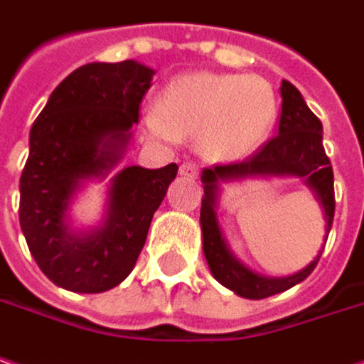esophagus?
Segmentation results:
<instances>
[{"instance_id": "esophagus-1", "label": "esophagus", "mask_w": 364, "mask_h": 364, "mask_svg": "<svg viewBox=\"0 0 364 364\" xmlns=\"http://www.w3.org/2000/svg\"><path fill=\"white\" fill-rule=\"evenodd\" d=\"M179 173H181L183 177L198 179V175H200V164H196V162H191V161L183 162L181 168H179Z\"/></svg>"}]
</instances>
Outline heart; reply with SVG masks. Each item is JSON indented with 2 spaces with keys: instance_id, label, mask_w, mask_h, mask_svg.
<instances>
[{
  "instance_id": "b5f03b06",
  "label": "heart",
  "mask_w": 364,
  "mask_h": 364,
  "mask_svg": "<svg viewBox=\"0 0 364 364\" xmlns=\"http://www.w3.org/2000/svg\"><path fill=\"white\" fill-rule=\"evenodd\" d=\"M276 113V97L262 77L196 72L175 77L162 90L144 125L164 141L198 139L210 161H237L264 144Z\"/></svg>"
}]
</instances>
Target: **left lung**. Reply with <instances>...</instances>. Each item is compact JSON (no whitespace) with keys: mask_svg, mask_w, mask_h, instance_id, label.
Segmentation results:
<instances>
[{"mask_svg":"<svg viewBox=\"0 0 364 364\" xmlns=\"http://www.w3.org/2000/svg\"><path fill=\"white\" fill-rule=\"evenodd\" d=\"M280 95H282V113L278 123V134L266 141L255 154L247 156L245 161L216 164L212 168H203L202 173L203 198L200 223H202L205 262L212 269L214 278L223 287L245 299H266L303 282L317 266L321 251L309 266L292 276L267 278L251 272L230 253L218 225L216 205H218L220 181H237L247 177H272V175L301 177L315 191L317 200L323 205L328 235L336 210L333 171H331L330 159L323 150L321 121L307 107L301 92L287 80H282Z\"/></svg>","mask_w":364,"mask_h":364,"instance_id":"8db88e82","label":"left lung"}]
</instances>
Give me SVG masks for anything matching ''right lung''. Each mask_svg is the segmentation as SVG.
<instances>
[{
	"mask_svg": "<svg viewBox=\"0 0 364 364\" xmlns=\"http://www.w3.org/2000/svg\"><path fill=\"white\" fill-rule=\"evenodd\" d=\"M152 75L134 59L82 65L55 88L33 123L18 214L34 262L61 289L92 294L123 282L177 177L175 162L125 166L111 179L102 225L88 232L68 225L82 181L105 177L123 159Z\"/></svg>",
	"mask_w": 364,
	"mask_h": 364,
	"instance_id": "add662e5",
	"label": "right lung"
}]
</instances>
